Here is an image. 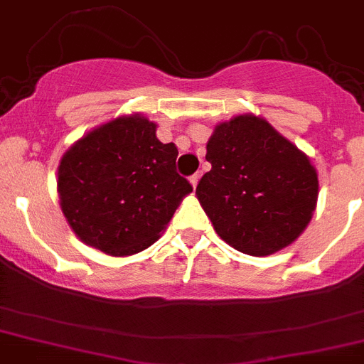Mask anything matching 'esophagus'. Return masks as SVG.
Segmentation results:
<instances>
[{
	"instance_id": "34e87169",
	"label": "esophagus",
	"mask_w": 364,
	"mask_h": 364,
	"mask_svg": "<svg viewBox=\"0 0 364 364\" xmlns=\"http://www.w3.org/2000/svg\"><path fill=\"white\" fill-rule=\"evenodd\" d=\"M198 180H200L198 173H195V175H193V176H189V182H191L193 188H196V184H198Z\"/></svg>"
}]
</instances>
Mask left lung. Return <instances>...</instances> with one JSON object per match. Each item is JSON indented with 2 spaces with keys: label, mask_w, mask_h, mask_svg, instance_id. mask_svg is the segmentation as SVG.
I'll list each match as a JSON object with an SVG mask.
<instances>
[{
  "label": "left lung",
  "mask_w": 364,
  "mask_h": 364,
  "mask_svg": "<svg viewBox=\"0 0 364 364\" xmlns=\"http://www.w3.org/2000/svg\"><path fill=\"white\" fill-rule=\"evenodd\" d=\"M210 171L196 198L218 236L237 252L264 257L306 230L318 202L311 159L261 116L221 121L207 141Z\"/></svg>",
  "instance_id": "obj_1"
}]
</instances>
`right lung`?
<instances>
[{
  "label": "right lung",
  "instance_id": "right-lung-1",
  "mask_svg": "<svg viewBox=\"0 0 364 364\" xmlns=\"http://www.w3.org/2000/svg\"><path fill=\"white\" fill-rule=\"evenodd\" d=\"M155 132L157 123L144 114L117 116L62 155V214L89 247L114 257L146 250L193 191L175 169L176 146L161 143Z\"/></svg>",
  "mask_w": 364,
  "mask_h": 364
}]
</instances>
